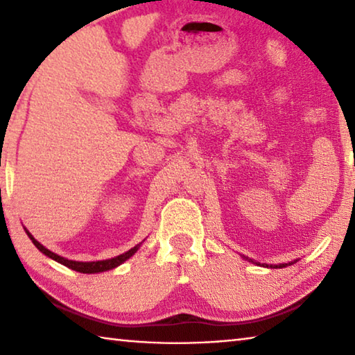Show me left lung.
<instances>
[{
	"label": "left lung",
	"instance_id": "1",
	"mask_svg": "<svg viewBox=\"0 0 355 355\" xmlns=\"http://www.w3.org/2000/svg\"><path fill=\"white\" fill-rule=\"evenodd\" d=\"M249 261H252L250 258H248ZM297 260H294V261H291V263H282V264H266V263H257V261H252V263H255V264H258V266H266V268H272V269H277V268H286L288 264H293V263H296Z\"/></svg>",
	"mask_w": 355,
	"mask_h": 355
}]
</instances>
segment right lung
I'll return each mask as SVG.
<instances>
[{"label":"right lung","mask_w":355,"mask_h":355,"mask_svg":"<svg viewBox=\"0 0 355 355\" xmlns=\"http://www.w3.org/2000/svg\"><path fill=\"white\" fill-rule=\"evenodd\" d=\"M25 230H26V228H25ZM26 233H28L29 239H31L35 248H37V249L42 252V254H45L46 257H50L51 260H55V261H58V263L64 264V266H67V268H70V269H73V271L83 272V274L103 272V271H110V269L117 268L119 264H122L123 261H127L130 257H133V255L136 254V252H137V249H139V245L142 244V243H139L137 245H135L133 249H130L128 252H125V254L117 255V257H114V258H110V260H100V261H75V260H69V258H64V257H61V255H58V254H55V252L48 250V249L45 248V245H42V244L37 241V239H35L28 230H26Z\"/></svg>","instance_id":"right-lung-1"}]
</instances>
